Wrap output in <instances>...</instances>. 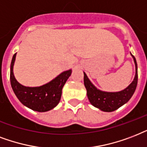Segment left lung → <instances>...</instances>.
I'll use <instances>...</instances> for the list:
<instances>
[{"mask_svg":"<svg viewBox=\"0 0 147 147\" xmlns=\"http://www.w3.org/2000/svg\"><path fill=\"white\" fill-rule=\"evenodd\" d=\"M132 57L134 58L136 67L135 77L131 84L126 89L123 90L121 91L105 92L100 90L96 86H94V84H92L86 74L84 72V86L86 89L87 97L92 105L104 112H112L117 110L118 108L129 100V99L131 98L136 90L138 80L137 63L136 58L134 57V55H132Z\"/></svg>","mask_w":147,"mask_h":147,"instance_id":"obj_1","label":"left lung"}]
</instances>
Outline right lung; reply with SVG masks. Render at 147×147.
Listing matches in <instances>:
<instances>
[{
    "label": "right lung",
    "mask_w": 147,
    "mask_h": 147,
    "mask_svg": "<svg viewBox=\"0 0 147 147\" xmlns=\"http://www.w3.org/2000/svg\"><path fill=\"white\" fill-rule=\"evenodd\" d=\"M16 54L14 53L11 63V87L20 103L27 107L37 112H46L57 105L61 98L62 89L69 78L72 70L61 73L57 77L43 86L29 87L23 86L17 81L13 72Z\"/></svg>",
    "instance_id": "right-lung-1"
}]
</instances>
